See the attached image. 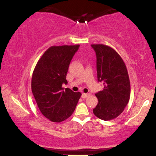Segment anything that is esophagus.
<instances>
[{
	"label": "esophagus",
	"instance_id": "1",
	"mask_svg": "<svg viewBox=\"0 0 156 156\" xmlns=\"http://www.w3.org/2000/svg\"><path fill=\"white\" fill-rule=\"evenodd\" d=\"M89 96H90V94H86V93H83L82 94V98H87V97H89Z\"/></svg>",
	"mask_w": 156,
	"mask_h": 156
}]
</instances>
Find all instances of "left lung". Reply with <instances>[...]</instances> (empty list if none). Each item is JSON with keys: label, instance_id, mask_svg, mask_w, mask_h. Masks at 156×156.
<instances>
[{"label": "left lung", "instance_id": "obj_1", "mask_svg": "<svg viewBox=\"0 0 156 156\" xmlns=\"http://www.w3.org/2000/svg\"><path fill=\"white\" fill-rule=\"evenodd\" d=\"M97 55V78L104 88L95 94L98 104L93 113L104 121L112 120L123 112L129 103L131 85L127 68L119 53L102 44H92Z\"/></svg>", "mask_w": 156, "mask_h": 156}]
</instances>
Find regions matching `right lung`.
Returning a JSON list of instances; mask_svg holds the SVG:
<instances>
[{"instance_id": "1", "label": "right lung", "mask_w": 156, "mask_h": 156, "mask_svg": "<svg viewBox=\"0 0 156 156\" xmlns=\"http://www.w3.org/2000/svg\"><path fill=\"white\" fill-rule=\"evenodd\" d=\"M79 48L80 44L50 47L34 69L32 92L42 115L52 122L69 118L82 96L79 91L62 88V84L67 83L66 76L70 62Z\"/></svg>"}]
</instances>
